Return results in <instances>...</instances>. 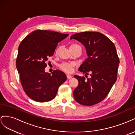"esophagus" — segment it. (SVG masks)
Instances as JSON below:
<instances>
[{
  "label": "esophagus",
  "instance_id": "esophagus-1",
  "mask_svg": "<svg viewBox=\"0 0 135 135\" xmlns=\"http://www.w3.org/2000/svg\"><path fill=\"white\" fill-rule=\"evenodd\" d=\"M66 76H67V78H68V79H71V77H72V76H71V75H67Z\"/></svg>",
  "mask_w": 135,
  "mask_h": 135
}]
</instances>
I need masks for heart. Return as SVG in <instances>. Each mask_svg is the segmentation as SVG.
Wrapping results in <instances>:
<instances>
[{
	"label": "heart",
	"instance_id": "b5f03b06",
	"mask_svg": "<svg viewBox=\"0 0 135 135\" xmlns=\"http://www.w3.org/2000/svg\"><path fill=\"white\" fill-rule=\"evenodd\" d=\"M76 47H80V46L76 44H73L70 46V50H72V49L76 48ZM59 50L57 49V50L56 51V53L58 52ZM75 66V64L74 63H62L59 65V68L61 69V70H63L64 71L66 72L67 73H70L73 71V68Z\"/></svg>",
	"mask_w": 135,
	"mask_h": 135
}]
</instances>
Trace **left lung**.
<instances>
[{
    "mask_svg": "<svg viewBox=\"0 0 135 135\" xmlns=\"http://www.w3.org/2000/svg\"><path fill=\"white\" fill-rule=\"evenodd\" d=\"M70 39L77 40L86 49L88 58L79 71L91 75H75L79 81L73 92L74 99L79 104L92 106L99 103L107 96L117 78L119 60L115 45L108 37L99 32L85 31L72 35Z\"/></svg>",
    "mask_w": 135,
    "mask_h": 135,
    "instance_id": "left-lung-1",
    "label": "left lung"
}]
</instances>
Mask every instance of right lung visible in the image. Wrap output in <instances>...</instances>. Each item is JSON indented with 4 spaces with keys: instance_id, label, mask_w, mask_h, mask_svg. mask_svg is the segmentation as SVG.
Returning <instances> with one entry per match:
<instances>
[{
    "instance_id": "right-lung-1",
    "label": "right lung",
    "mask_w": 135,
    "mask_h": 135,
    "mask_svg": "<svg viewBox=\"0 0 135 135\" xmlns=\"http://www.w3.org/2000/svg\"><path fill=\"white\" fill-rule=\"evenodd\" d=\"M69 34L49 30L32 31L20 44L16 68L24 91L32 100L40 103L52 100L67 77L59 70L51 74L45 72L47 61L52 56L58 43Z\"/></svg>"
}]
</instances>
